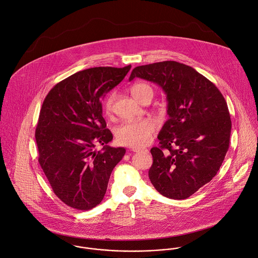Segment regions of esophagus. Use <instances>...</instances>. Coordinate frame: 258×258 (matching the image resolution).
Segmentation results:
<instances>
[{"instance_id": "1", "label": "esophagus", "mask_w": 258, "mask_h": 258, "mask_svg": "<svg viewBox=\"0 0 258 258\" xmlns=\"http://www.w3.org/2000/svg\"><path fill=\"white\" fill-rule=\"evenodd\" d=\"M132 151H133V152H136V153H137V152H138V153H139V152H141V153H149V150H147V149H143V150H139V149H133Z\"/></svg>"}]
</instances>
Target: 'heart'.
I'll list each match as a JSON object with an SVG mask.
<instances>
[{"label":"heart","mask_w":258,"mask_h":258,"mask_svg":"<svg viewBox=\"0 0 258 258\" xmlns=\"http://www.w3.org/2000/svg\"><path fill=\"white\" fill-rule=\"evenodd\" d=\"M131 93L133 97L142 102L143 99L153 97V87L146 82H139L131 87ZM115 101V94L111 93L105 99L104 112L110 116L113 112ZM155 132V126L151 121L141 120L135 122H127L120 125L115 131L116 141L123 146L128 147L141 148L147 145L151 141L152 136Z\"/></svg>","instance_id":"obj_1"}]
</instances>
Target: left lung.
I'll return each instance as SVG.
<instances>
[{"instance_id": "8db88e82", "label": "left lung", "mask_w": 258, "mask_h": 258, "mask_svg": "<svg viewBox=\"0 0 258 258\" xmlns=\"http://www.w3.org/2000/svg\"><path fill=\"white\" fill-rule=\"evenodd\" d=\"M135 77L158 84L168 101L149 179L164 197L184 200L211 182L224 160L231 130L226 101L212 81L177 61L137 67L129 80Z\"/></svg>"}]
</instances>
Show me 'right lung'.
<instances>
[{
	"mask_svg": "<svg viewBox=\"0 0 258 258\" xmlns=\"http://www.w3.org/2000/svg\"><path fill=\"white\" fill-rule=\"evenodd\" d=\"M111 67L78 72L55 84L39 112L36 129L38 163L56 197L88 211L101 203L111 173L126 150L107 144L101 100L130 71ZM97 145L104 146L96 151Z\"/></svg>",
	"mask_w": 258,
	"mask_h": 258,
	"instance_id": "obj_1",
	"label": "right lung"
}]
</instances>
